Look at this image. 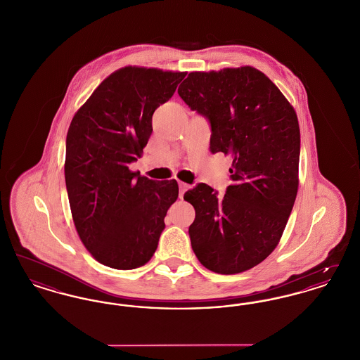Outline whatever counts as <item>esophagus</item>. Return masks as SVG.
Returning a JSON list of instances; mask_svg holds the SVG:
<instances>
[{
    "instance_id": "1",
    "label": "esophagus",
    "mask_w": 360,
    "mask_h": 360,
    "mask_svg": "<svg viewBox=\"0 0 360 360\" xmlns=\"http://www.w3.org/2000/svg\"><path fill=\"white\" fill-rule=\"evenodd\" d=\"M188 184H185V182H179V195L182 197L184 194H185V191H188Z\"/></svg>"
}]
</instances>
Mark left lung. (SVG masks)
<instances>
[{
	"label": "left lung",
	"mask_w": 360,
	"mask_h": 360,
	"mask_svg": "<svg viewBox=\"0 0 360 360\" xmlns=\"http://www.w3.org/2000/svg\"><path fill=\"white\" fill-rule=\"evenodd\" d=\"M178 94L210 121V151L232 158V185L224 195L205 184L184 195L195 209L191 248L213 273L247 271L274 251L297 197V113L251 66L188 72Z\"/></svg>",
	"instance_id": "1"
}]
</instances>
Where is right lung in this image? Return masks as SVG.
<instances>
[{"mask_svg": "<svg viewBox=\"0 0 360 360\" xmlns=\"http://www.w3.org/2000/svg\"><path fill=\"white\" fill-rule=\"evenodd\" d=\"M185 71L125 66L105 78L74 115L66 139L70 209L86 250L103 266L132 270L156 251L178 184L131 172L153 134L155 109Z\"/></svg>", "mask_w": 360, "mask_h": 360, "instance_id": "obj_1", "label": "right lung"}]
</instances>
